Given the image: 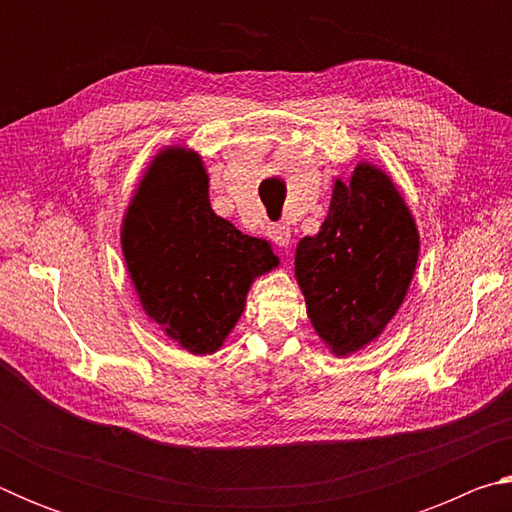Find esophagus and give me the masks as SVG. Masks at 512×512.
I'll return each instance as SVG.
<instances>
[{"instance_id": "obj_1", "label": "esophagus", "mask_w": 512, "mask_h": 512, "mask_svg": "<svg viewBox=\"0 0 512 512\" xmlns=\"http://www.w3.org/2000/svg\"><path fill=\"white\" fill-rule=\"evenodd\" d=\"M268 237H271V241H273L275 246L289 248V244H291V228H289V225H284V223L271 225V228H268Z\"/></svg>"}]
</instances>
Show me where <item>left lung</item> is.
Masks as SVG:
<instances>
[{
	"mask_svg": "<svg viewBox=\"0 0 512 512\" xmlns=\"http://www.w3.org/2000/svg\"><path fill=\"white\" fill-rule=\"evenodd\" d=\"M420 237L391 176L361 162L334 183L318 235L300 239L296 280L307 316L336 357L375 341L404 302Z\"/></svg>",
	"mask_w": 512,
	"mask_h": 512,
	"instance_id": "1",
	"label": "left lung"
}]
</instances>
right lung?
I'll return each instance as SVG.
<instances>
[{
    "label": "right lung",
    "instance_id": "1",
    "mask_svg": "<svg viewBox=\"0 0 512 512\" xmlns=\"http://www.w3.org/2000/svg\"><path fill=\"white\" fill-rule=\"evenodd\" d=\"M201 155H155L121 223V250L146 316L192 354H212L244 314L255 277L280 264L210 207Z\"/></svg>",
    "mask_w": 512,
    "mask_h": 512
}]
</instances>
